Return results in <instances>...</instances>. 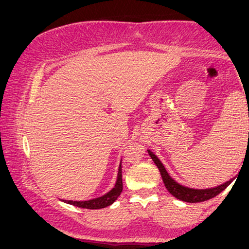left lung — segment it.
Here are the masks:
<instances>
[{"instance_id": "obj_1", "label": "left lung", "mask_w": 249, "mask_h": 249, "mask_svg": "<svg viewBox=\"0 0 249 249\" xmlns=\"http://www.w3.org/2000/svg\"><path fill=\"white\" fill-rule=\"evenodd\" d=\"M148 154H150L151 159L154 161V164L157 165V167L159 168V172L161 174L162 181H164L165 187L167 188V191L172 194L173 196H176L177 199L182 200V201L186 202H201V201H206L208 199H212L215 196H218L220 192L225 190L231 182L233 181V179L228 180V181L224 182V184L219 185V186L215 187H211V188H191L187 186H184V185H180L179 182H177L172 177L168 174V172L165 168L162 162L160 161V159L154 154L151 150H147Z\"/></svg>"}]
</instances>
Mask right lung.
<instances>
[{
    "instance_id": "1",
    "label": "right lung",
    "mask_w": 249,
    "mask_h": 249,
    "mask_svg": "<svg viewBox=\"0 0 249 249\" xmlns=\"http://www.w3.org/2000/svg\"><path fill=\"white\" fill-rule=\"evenodd\" d=\"M123 191V180H122V161L118 167V174H117V180L115 186L112 190L108 191L104 196H98V198L85 200V201H73V200H63L67 204L73 205V206L81 207V208H89V210H99V208H104L112 205L116 201L117 198L121 196Z\"/></svg>"
}]
</instances>
